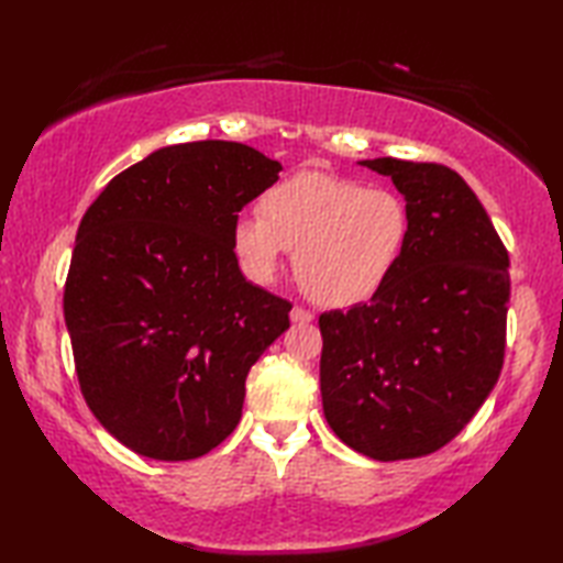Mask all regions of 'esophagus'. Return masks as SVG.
<instances>
[{
  "instance_id": "esophagus-1",
  "label": "esophagus",
  "mask_w": 563,
  "mask_h": 563,
  "mask_svg": "<svg viewBox=\"0 0 563 563\" xmlns=\"http://www.w3.org/2000/svg\"><path fill=\"white\" fill-rule=\"evenodd\" d=\"M290 319H292V324H309V321H314V314L307 312V309H302V307H292Z\"/></svg>"
}]
</instances>
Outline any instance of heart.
I'll list each match as a JSON object with an SVG mask.
<instances>
[{
	"label": "heart",
	"instance_id": "obj_1",
	"mask_svg": "<svg viewBox=\"0 0 563 563\" xmlns=\"http://www.w3.org/2000/svg\"><path fill=\"white\" fill-rule=\"evenodd\" d=\"M258 210L232 224L242 268L254 280L271 283L285 251H295L297 280L324 307L375 297L399 268L411 239V212L401 196L321 172L283 178L261 196Z\"/></svg>",
	"mask_w": 563,
	"mask_h": 563
}]
</instances>
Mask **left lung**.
Wrapping results in <instances>:
<instances>
[{"mask_svg":"<svg viewBox=\"0 0 563 563\" xmlns=\"http://www.w3.org/2000/svg\"><path fill=\"white\" fill-rule=\"evenodd\" d=\"M411 212L406 254L373 300L319 317L321 404L345 445L379 462L440 450L496 387L508 251L464 178L442 164L357 162Z\"/></svg>","mask_w":563,"mask_h":563,"instance_id":"1","label":"left lung"}]
</instances>
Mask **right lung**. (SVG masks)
<instances>
[{
	"instance_id": "1",
	"label": "right lung",
	"mask_w": 563,
	"mask_h": 563,
	"mask_svg": "<svg viewBox=\"0 0 563 563\" xmlns=\"http://www.w3.org/2000/svg\"><path fill=\"white\" fill-rule=\"evenodd\" d=\"M283 166L242 142L154 150L81 218L65 324L91 413L125 448L184 462L242 418L246 375L292 305L244 278L232 224Z\"/></svg>"
}]
</instances>
